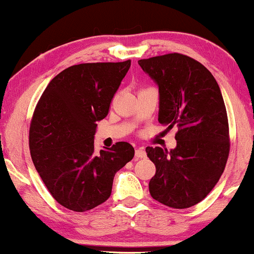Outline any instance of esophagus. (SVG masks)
<instances>
[{"instance_id":"obj_1","label":"esophagus","mask_w":254,"mask_h":254,"mask_svg":"<svg viewBox=\"0 0 254 254\" xmlns=\"http://www.w3.org/2000/svg\"><path fill=\"white\" fill-rule=\"evenodd\" d=\"M134 154H135V158H137V159H142V158H145L147 153H145L144 148H137Z\"/></svg>"}]
</instances>
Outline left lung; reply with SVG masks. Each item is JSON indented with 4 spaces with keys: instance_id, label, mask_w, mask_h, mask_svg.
I'll use <instances>...</instances> for the list:
<instances>
[{
    "instance_id": "left-lung-1",
    "label": "left lung",
    "mask_w": 254,
    "mask_h": 254,
    "mask_svg": "<svg viewBox=\"0 0 254 254\" xmlns=\"http://www.w3.org/2000/svg\"><path fill=\"white\" fill-rule=\"evenodd\" d=\"M159 87V124L178 127L177 147H147L155 174L149 192L160 204L188 209L209 195L230 153L228 120L211 72L188 55L172 53L138 60Z\"/></svg>"
}]
</instances>
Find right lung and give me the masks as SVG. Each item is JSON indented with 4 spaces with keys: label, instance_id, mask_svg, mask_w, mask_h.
Returning <instances> with one entry per match:
<instances>
[{
    "label": "right lung",
    "instance_id": "obj_1",
    "mask_svg": "<svg viewBox=\"0 0 254 254\" xmlns=\"http://www.w3.org/2000/svg\"><path fill=\"white\" fill-rule=\"evenodd\" d=\"M130 60L69 66L48 84L29 128L32 160L48 191L62 206L84 212L106 201L115 174L134 157L119 142L95 152L97 121L126 76Z\"/></svg>",
    "mask_w": 254,
    "mask_h": 254
}]
</instances>
